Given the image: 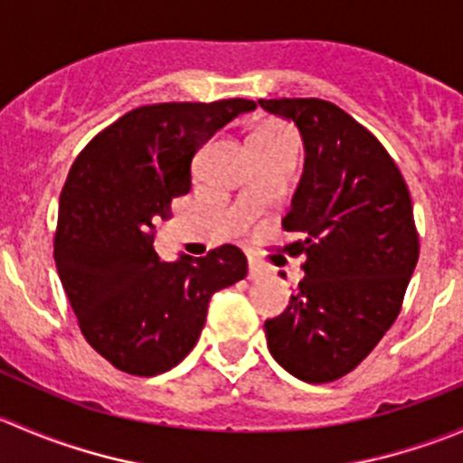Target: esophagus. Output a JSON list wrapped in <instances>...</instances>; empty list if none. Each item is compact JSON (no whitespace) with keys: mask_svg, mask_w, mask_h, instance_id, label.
Masks as SVG:
<instances>
[{"mask_svg":"<svg viewBox=\"0 0 463 463\" xmlns=\"http://www.w3.org/2000/svg\"><path fill=\"white\" fill-rule=\"evenodd\" d=\"M264 275H266L264 264H261V261L255 258V255H249V278L250 279H260V278H264Z\"/></svg>","mask_w":463,"mask_h":463,"instance_id":"1","label":"esophagus"}]
</instances>
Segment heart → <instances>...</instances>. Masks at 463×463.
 <instances>
[{
    "instance_id": "obj_1",
    "label": "heart",
    "mask_w": 463,
    "mask_h": 463,
    "mask_svg": "<svg viewBox=\"0 0 463 463\" xmlns=\"http://www.w3.org/2000/svg\"><path fill=\"white\" fill-rule=\"evenodd\" d=\"M284 132H291L288 128H284L282 123H261L258 129L253 132V137L250 138H261V137H278V134H284Z\"/></svg>"
}]
</instances>
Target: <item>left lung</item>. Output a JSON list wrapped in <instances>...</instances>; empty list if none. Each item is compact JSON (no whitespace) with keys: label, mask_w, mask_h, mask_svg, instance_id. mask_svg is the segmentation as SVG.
Here are the masks:
<instances>
[{"label":"left lung","mask_w":463,"mask_h":463,"mask_svg":"<svg viewBox=\"0 0 463 463\" xmlns=\"http://www.w3.org/2000/svg\"><path fill=\"white\" fill-rule=\"evenodd\" d=\"M291 118L305 141V175L282 219L305 255L300 293L266 320L275 361L307 383L349 374L394 325L419 260L412 199L394 158L338 105L320 98L260 100Z\"/></svg>","instance_id":"obj_1"}]
</instances>
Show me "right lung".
Here are the masks:
<instances>
[{"label":"right lung","instance_id":"1","mask_svg":"<svg viewBox=\"0 0 463 463\" xmlns=\"http://www.w3.org/2000/svg\"><path fill=\"white\" fill-rule=\"evenodd\" d=\"M253 100L137 107L78 154L60 194L53 258L82 335L116 370L156 376L197 345L210 298L246 278V258L223 244L205 258L165 261L154 232L190 193L202 145Z\"/></svg>","mask_w":463,"mask_h":463}]
</instances>
